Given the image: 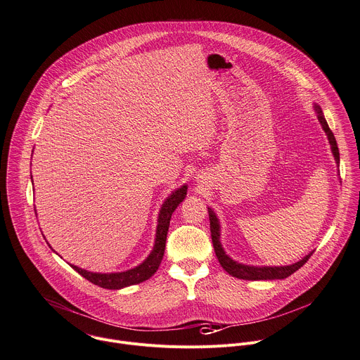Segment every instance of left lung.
Returning a JSON list of instances; mask_svg holds the SVG:
<instances>
[{
  "mask_svg": "<svg viewBox=\"0 0 360 360\" xmlns=\"http://www.w3.org/2000/svg\"><path fill=\"white\" fill-rule=\"evenodd\" d=\"M314 110H315L319 123H321V126H322V129H323V131L328 137L332 154H333L335 161L339 167V150H338V144H336V140L333 137V133L328 127V123H326V120L323 117V112H322L321 107L318 104H314ZM207 212H209V220H210L212 243H213V248H214L216 257H217L220 266L224 269V271H227L231 277L240 278V280H250V281L283 280V278H287L288 276L294 274L298 269H301L314 253V252L308 253L302 260H300L294 264H290V266H277V267L274 266V267H271V266H248V264L237 263L233 259H230L221 248V243H220V223H219V219H217L216 213L210 207H207Z\"/></svg>",
  "mask_w": 360,
  "mask_h": 360,
  "instance_id": "obj_1",
  "label": "left lung"
}]
</instances>
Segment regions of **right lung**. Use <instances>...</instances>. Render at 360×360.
<instances>
[{"label":"right lung","instance_id":"right-lung-1","mask_svg":"<svg viewBox=\"0 0 360 360\" xmlns=\"http://www.w3.org/2000/svg\"><path fill=\"white\" fill-rule=\"evenodd\" d=\"M31 179H32V176H31ZM186 191H188V185H182L181 188L171 192V195L164 200V203L160 209V213H158V224H157V231H155L154 248H153L150 256L141 264H139L137 267H134L131 270H126L122 273H107V274L91 273V271L79 269L77 266L70 264L72 269L76 270L82 277H84L90 283H93L101 288H107V290H122L129 285L140 284V283L148 280L150 277H153L157 273V270L162 262V257H164L171 216H172L174 210L179 206V203L185 199Z\"/></svg>","mask_w":360,"mask_h":360}]
</instances>
